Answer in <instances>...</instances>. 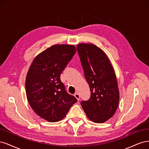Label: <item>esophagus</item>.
<instances>
[{
    "mask_svg": "<svg viewBox=\"0 0 149 149\" xmlns=\"http://www.w3.org/2000/svg\"><path fill=\"white\" fill-rule=\"evenodd\" d=\"M74 96H75V97L78 100H80V95L78 93H75V94H74Z\"/></svg>",
    "mask_w": 149,
    "mask_h": 149,
    "instance_id": "1",
    "label": "esophagus"
}]
</instances>
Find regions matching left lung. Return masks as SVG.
Masks as SVG:
<instances>
[{
	"label": "left lung",
	"instance_id": "left-lung-1",
	"mask_svg": "<svg viewBox=\"0 0 149 149\" xmlns=\"http://www.w3.org/2000/svg\"><path fill=\"white\" fill-rule=\"evenodd\" d=\"M81 65L90 89V97L81 101L87 116L102 123L116 112L119 100L118 81L113 66L104 52L92 44L77 46Z\"/></svg>",
	"mask_w": 149,
	"mask_h": 149
}]
</instances>
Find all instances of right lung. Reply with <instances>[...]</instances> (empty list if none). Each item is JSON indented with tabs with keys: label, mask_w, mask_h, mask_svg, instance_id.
<instances>
[{
	"label": "right lung",
	"mask_w": 149,
	"mask_h": 149,
	"mask_svg": "<svg viewBox=\"0 0 149 149\" xmlns=\"http://www.w3.org/2000/svg\"><path fill=\"white\" fill-rule=\"evenodd\" d=\"M75 52L73 45H53L38 54L28 70L25 81L28 102L38 116L49 122L63 119L77 102L66 92L60 78Z\"/></svg>",
	"instance_id": "right-lung-1"
}]
</instances>
